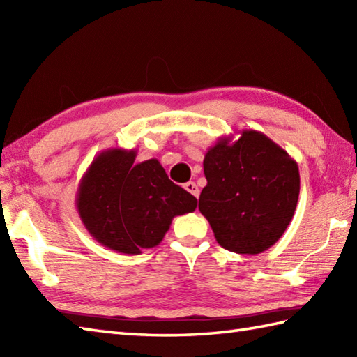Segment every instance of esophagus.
<instances>
[{
  "instance_id": "esophagus-1",
  "label": "esophagus",
  "mask_w": 357,
  "mask_h": 357,
  "mask_svg": "<svg viewBox=\"0 0 357 357\" xmlns=\"http://www.w3.org/2000/svg\"><path fill=\"white\" fill-rule=\"evenodd\" d=\"M184 188H185V190H187L188 193L193 195L195 198H198V196H199V188H198V185H196V184L193 183V181H188V183H185V184H184Z\"/></svg>"
}]
</instances>
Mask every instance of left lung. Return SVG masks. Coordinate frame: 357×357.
<instances>
[{"instance_id":"obj_1","label":"left lung","mask_w":357,"mask_h":357,"mask_svg":"<svg viewBox=\"0 0 357 357\" xmlns=\"http://www.w3.org/2000/svg\"><path fill=\"white\" fill-rule=\"evenodd\" d=\"M222 136L204 156L207 185L199 211L218 244L239 255H259L275 245L298 206V162L268 136L242 130Z\"/></svg>"}]
</instances>
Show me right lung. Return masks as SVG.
<instances>
[{
  "label": "right lung",
  "instance_id": "add662e5",
  "mask_svg": "<svg viewBox=\"0 0 357 357\" xmlns=\"http://www.w3.org/2000/svg\"><path fill=\"white\" fill-rule=\"evenodd\" d=\"M135 159V149L102 150L82 174L75 199L87 231L124 255L161 244L173 218L198 206L193 195L172 183L158 159Z\"/></svg>",
  "mask_w": 357,
  "mask_h": 357
}]
</instances>
